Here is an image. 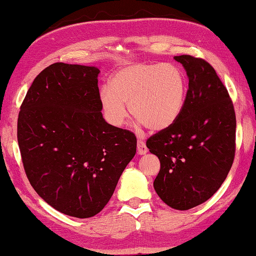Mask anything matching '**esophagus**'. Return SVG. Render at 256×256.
I'll list each match as a JSON object with an SVG mask.
<instances>
[{
    "instance_id": "34e87169",
    "label": "esophagus",
    "mask_w": 256,
    "mask_h": 256,
    "mask_svg": "<svg viewBox=\"0 0 256 256\" xmlns=\"http://www.w3.org/2000/svg\"><path fill=\"white\" fill-rule=\"evenodd\" d=\"M148 152V148H146V144L144 142V140L138 138V154H146Z\"/></svg>"
}]
</instances>
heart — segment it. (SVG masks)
<instances>
[{
    "label": "heart",
    "instance_id": "b5f03b06",
    "mask_svg": "<svg viewBox=\"0 0 256 256\" xmlns=\"http://www.w3.org/2000/svg\"><path fill=\"white\" fill-rule=\"evenodd\" d=\"M186 78L170 63H134L118 68L110 84L99 90V100L107 120L122 125L128 110L151 131L172 126L180 118L186 99Z\"/></svg>",
    "mask_w": 256,
    "mask_h": 256
}]
</instances>
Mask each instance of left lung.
Masks as SVG:
<instances>
[{
  "label": "left lung",
  "instance_id": "8db88e82",
  "mask_svg": "<svg viewBox=\"0 0 256 256\" xmlns=\"http://www.w3.org/2000/svg\"><path fill=\"white\" fill-rule=\"evenodd\" d=\"M188 76L183 112L172 126L146 140L160 170L154 182L159 198L176 210H188L214 196L235 158L236 115L214 68L190 55L174 58Z\"/></svg>",
  "mask_w": 256,
  "mask_h": 256
}]
</instances>
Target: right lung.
Masks as SVG:
<instances>
[{"mask_svg": "<svg viewBox=\"0 0 256 256\" xmlns=\"http://www.w3.org/2000/svg\"><path fill=\"white\" fill-rule=\"evenodd\" d=\"M98 74L96 66L52 64L34 78L18 118L30 184L54 209L82 219L104 209L136 152V136L102 118Z\"/></svg>", "mask_w": 256, "mask_h": 256, "instance_id": "1", "label": "right lung"}]
</instances>
